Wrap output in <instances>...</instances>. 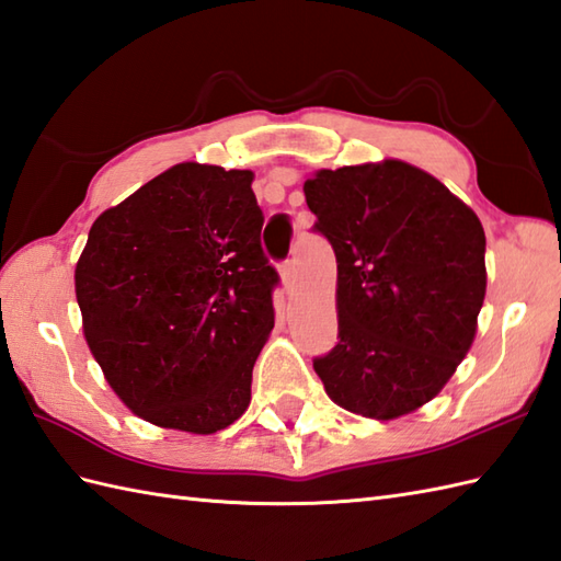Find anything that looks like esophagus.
<instances>
[{
	"instance_id": "1",
	"label": "esophagus",
	"mask_w": 561,
	"mask_h": 561,
	"mask_svg": "<svg viewBox=\"0 0 561 561\" xmlns=\"http://www.w3.org/2000/svg\"><path fill=\"white\" fill-rule=\"evenodd\" d=\"M295 261L293 259H285L283 264H280V278H283V285L285 288H293V283H295Z\"/></svg>"
}]
</instances>
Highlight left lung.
Instances as JSON below:
<instances>
[{
  "label": "left lung",
  "instance_id": "8db88e82",
  "mask_svg": "<svg viewBox=\"0 0 561 561\" xmlns=\"http://www.w3.org/2000/svg\"><path fill=\"white\" fill-rule=\"evenodd\" d=\"M305 196L339 264V343L314 357L323 389L371 420L413 413L476 339L488 288L480 220L403 160L319 170Z\"/></svg>",
  "mask_w": 561,
  "mask_h": 561
}]
</instances>
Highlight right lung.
<instances>
[{
    "label": "right lung",
    "instance_id": "obj_1",
    "mask_svg": "<svg viewBox=\"0 0 561 561\" xmlns=\"http://www.w3.org/2000/svg\"><path fill=\"white\" fill-rule=\"evenodd\" d=\"M249 170L180 163L98 216L77 264L83 335L158 427L214 434L252 398L278 271Z\"/></svg>",
    "mask_w": 561,
    "mask_h": 561
}]
</instances>
